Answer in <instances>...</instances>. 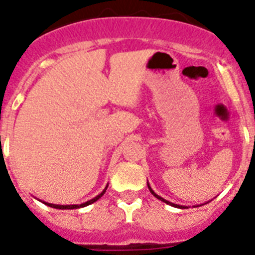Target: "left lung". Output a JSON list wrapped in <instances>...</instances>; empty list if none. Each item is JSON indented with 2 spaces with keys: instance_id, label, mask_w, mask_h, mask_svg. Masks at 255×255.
Masks as SVG:
<instances>
[{
  "instance_id": "1",
  "label": "left lung",
  "mask_w": 255,
  "mask_h": 255,
  "mask_svg": "<svg viewBox=\"0 0 255 255\" xmlns=\"http://www.w3.org/2000/svg\"><path fill=\"white\" fill-rule=\"evenodd\" d=\"M147 186H148L149 191H151V194L153 195L154 197H157V199H158V200H161V201H163V203H166V204H167V205H171V206H173V208H178V209H185V208H186V206H184V205H177V204L170 203V201H167V200H165V199H163V197L158 196V195H157L156 192H154L153 190L151 189V186H149V184H148V182H147ZM199 206H201V205H199ZM195 208H197V206H195Z\"/></svg>"
}]
</instances>
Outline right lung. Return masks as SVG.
<instances>
[{
    "label": "right lung",
    "mask_w": 255,
    "mask_h": 255,
    "mask_svg": "<svg viewBox=\"0 0 255 255\" xmlns=\"http://www.w3.org/2000/svg\"><path fill=\"white\" fill-rule=\"evenodd\" d=\"M107 187H108V185H107V186L104 187V190H103V191L101 192V194H99V195H97V196H95V197H93L92 200H89V201H87V203H83V204H80V205H56V204H50V203H45V201H41V203H42V204H45V205L50 206V208H54V209H60V210H71V209H79V208H84V206H88V205H90V204L95 203V201H97V200H99V199H101V197L103 196V195H104V192H106Z\"/></svg>",
    "instance_id": "add662e5"
}]
</instances>
